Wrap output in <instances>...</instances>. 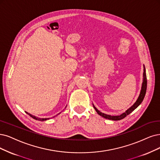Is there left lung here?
Segmentation results:
<instances>
[{"label":"left lung","mask_w":160,"mask_h":160,"mask_svg":"<svg viewBox=\"0 0 160 160\" xmlns=\"http://www.w3.org/2000/svg\"><path fill=\"white\" fill-rule=\"evenodd\" d=\"M144 72H143V81H142V87H141V90L139 94V96L138 98V99H137L136 102L131 106V108H129L127 111H125V112H124L121 115H115V116H112L110 115H107L102 113L101 111H99L94 105L93 104V108L95 109V110L96 111L97 113H98V115H99L100 116H102V117L105 118V119H109V120H112V121H119L121 120L122 119H124L125 117H127V115H128L130 113H132V112L135 109H137L138 106L140 105V103L142 102L143 99L145 97L146 95V88H147V78H146V68L144 65Z\"/></svg>","instance_id":"8db88e82"}]
</instances>
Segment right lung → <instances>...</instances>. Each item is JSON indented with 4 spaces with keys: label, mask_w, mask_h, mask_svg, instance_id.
<instances>
[{
    "label": "right lung",
    "mask_w": 160,
    "mask_h": 160,
    "mask_svg": "<svg viewBox=\"0 0 160 160\" xmlns=\"http://www.w3.org/2000/svg\"><path fill=\"white\" fill-rule=\"evenodd\" d=\"M66 108H67V106H66ZM26 113L28 115H29V116H30L31 117H32L33 119H35V120H38V121H47V120L49 119V118H46V119H42V118H39V117H35V116H33V115H31L30 113H28V112H26ZM58 114H59V113H58Z\"/></svg>",
    "instance_id": "1"
}]
</instances>
